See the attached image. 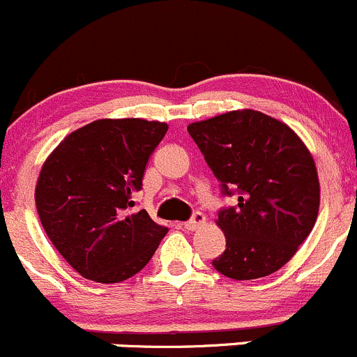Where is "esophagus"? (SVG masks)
<instances>
[{
	"label": "esophagus",
	"instance_id": "1",
	"mask_svg": "<svg viewBox=\"0 0 357 357\" xmlns=\"http://www.w3.org/2000/svg\"><path fill=\"white\" fill-rule=\"evenodd\" d=\"M204 222H206V216L203 215V213L196 211L192 215V218L189 220V222L183 223V229H185V230H196V229H199V227L203 225Z\"/></svg>",
	"mask_w": 357,
	"mask_h": 357
}]
</instances>
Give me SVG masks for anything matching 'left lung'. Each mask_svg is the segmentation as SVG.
I'll list each match as a JSON object with an SVG mask.
<instances>
[{
	"mask_svg": "<svg viewBox=\"0 0 357 357\" xmlns=\"http://www.w3.org/2000/svg\"><path fill=\"white\" fill-rule=\"evenodd\" d=\"M225 196L237 204L218 211L227 248L213 266L234 280L280 270L313 230L319 209L311 153L280 120L237 109L187 127Z\"/></svg>",
	"mask_w": 357,
	"mask_h": 357,
	"instance_id": "8db88e82",
	"label": "left lung"
}]
</instances>
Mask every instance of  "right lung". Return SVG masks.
<instances>
[{
	"instance_id": "add662e5",
	"label": "right lung",
	"mask_w": 357,
	"mask_h": 357,
	"mask_svg": "<svg viewBox=\"0 0 357 357\" xmlns=\"http://www.w3.org/2000/svg\"><path fill=\"white\" fill-rule=\"evenodd\" d=\"M167 130V123L142 119L96 120L67 135L44 161L36 185L43 229L87 280L134 277L167 235L146 209L130 213Z\"/></svg>"
}]
</instances>
